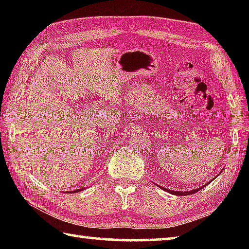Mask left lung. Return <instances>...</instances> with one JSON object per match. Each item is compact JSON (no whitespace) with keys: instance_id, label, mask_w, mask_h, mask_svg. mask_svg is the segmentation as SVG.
Returning a JSON list of instances; mask_svg holds the SVG:
<instances>
[{"instance_id":"obj_1","label":"left lung","mask_w":249,"mask_h":249,"mask_svg":"<svg viewBox=\"0 0 249 249\" xmlns=\"http://www.w3.org/2000/svg\"><path fill=\"white\" fill-rule=\"evenodd\" d=\"M206 184H208V183H206ZM203 187H205V184L203 185ZM203 187H200V188H197V189H196V190H191V191H185V192L168 190V189H166V188H161V189H163V190H165V191L169 192V193H171V195H175V196H190V195H192V193H196V192H197V191H200L201 189L203 188Z\"/></svg>"}]
</instances>
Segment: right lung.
Wrapping results in <instances>:
<instances>
[{"instance_id":"1","label":"right lung","mask_w":249,"mask_h":249,"mask_svg":"<svg viewBox=\"0 0 249 249\" xmlns=\"http://www.w3.org/2000/svg\"><path fill=\"white\" fill-rule=\"evenodd\" d=\"M78 191H79V190H75V191H73V192H78Z\"/></svg>"}]
</instances>
